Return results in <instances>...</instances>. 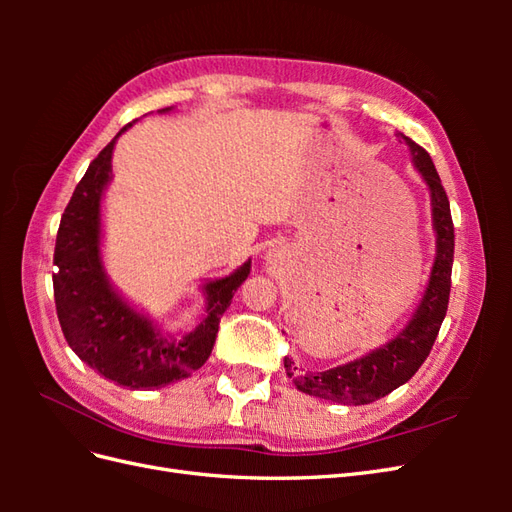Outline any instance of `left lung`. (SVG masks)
Instances as JSON below:
<instances>
[{"mask_svg": "<svg viewBox=\"0 0 512 512\" xmlns=\"http://www.w3.org/2000/svg\"><path fill=\"white\" fill-rule=\"evenodd\" d=\"M410 149L418 175L423 177L431 196V222L436 230V260H433L429 284L423 299L414 309L406 329L391 342L371 350L369 354L324 371H305L290 356L284 359L288 378L301 393L335 401L344 406H365L406 384L425 363L436 342L442 320L446 316L448 294H451V271L455 252V228L446 192L433 166L429 153L412 138L399 134Z\"/></svg>", "mask_w": 512, "mask_h": 512, "instance_id": "8db88e82", "label": "left lung"}]
</instances>
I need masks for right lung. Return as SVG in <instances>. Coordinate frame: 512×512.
I'll return each instance as SVG.
<instances>
[{"mask_svg":"<svg viewBox=\"0 0 512 512\" xmlns=\"http://www.w3.org/2000/svg\"><path fill=\"white\" fill-rule=\"evenodd\" d=\"M162 108L158 113H168ZM123 126L89 164L61 215L53 256V290L61 331L83 363L128 389H160L203 367L218 335L220 318L247 280L252 260L220 280L207 282L205 318L185 335H173L121 297L102 262V196L113 179V149Z\"/></svg>","mask_w":512,"mask_h":512,"instance_id":"right-lung-1","label":"right lung"}]
</instances>
